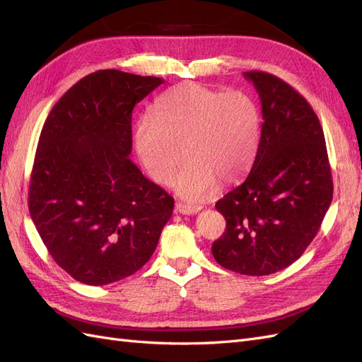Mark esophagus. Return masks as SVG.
Segmentation results:
<instances>
[{
  "label": "esophagus",
  "instance_id": "obj_1",
  "mask_svg": "<svg viewBox=\"0 0 362 362\" xmlns=\"http://www.w3.org/2000/svg\"><path fill=\"white\" fill-rule=\"evenodd\" d=\"M201 210H202L201 205H192V204H184V202L175 204V211L180 214H196Z\"/></svg>",
  "mask_w": 362,
  "mask_h": 362
}]
</instances>
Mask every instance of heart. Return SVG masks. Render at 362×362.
<instances>
[{
  "mask_svg": "<svg viewBox=\"0 0 362 362\" xmlns=\"http://www.w3.org/2000/svg\"><path fill=\"white\" fill-rule=\"evenodd\" d=\"M261 137L257 101L242 90L222 92L185 81L163 92L134 128V149L149 177L164 182L182 156L189 158L169 185L190 201L214 193L250 169Z\"/></svg>",
  "mask_w": 362,
  "mask_h": 362,
  "instance_id": "heart-1",
  "label": "heart"
}]
</instances>
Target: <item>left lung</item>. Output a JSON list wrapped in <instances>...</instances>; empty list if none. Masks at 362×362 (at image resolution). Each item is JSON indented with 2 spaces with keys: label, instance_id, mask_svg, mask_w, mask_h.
Listing matches in <instances>:
<instances>
[{
  "label": "left lung",
  "instance_id": "1",
  "mask_svg": "<svg viewBox=\"0 0 362 362\" xmlns=\"http://www.w3.org/2000/svg\"><path fill=\"white\" fill-rule=\"evenodd\" d=\"M243 75L261 101V139L247 178L216 204L226 231L211 250L228 270L264 276L310 246L334 185L323 129L308 101L275 75Z\"/></svg>",
  "mask_w": 362,
  "mask_h": 362
}]
</instances>
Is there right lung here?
<instances>
[{"label": "right lung", "instance_id": "right-lung-1", "mask_svg": "<svg viewBox=\"0 0 362 362\" xmlns=\"http://www.w3.org/2000/svg\"><path fill=\"white\" fill-rule=\"evenodd\" d=\"M164 80L116 69L84 76L52 107L28 210L54 261L87 286L133 275L154 254L173 198L129 160L133 108Z\"/></svg>", "mask_w": 362, "mask_h": 362}]
</instances>
